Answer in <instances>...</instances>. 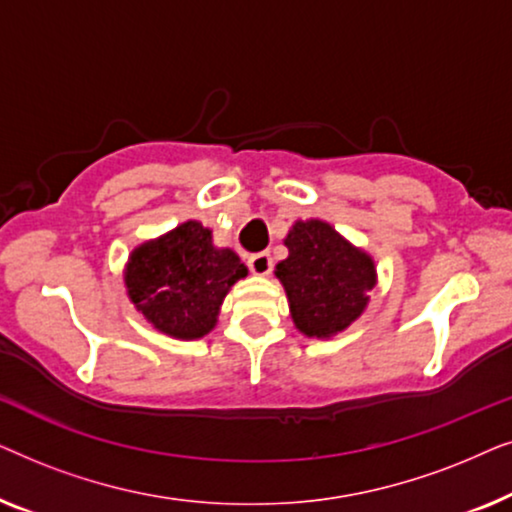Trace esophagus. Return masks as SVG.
<instances>
[{
    "label": "esophagus",
    "instance_id": "esophagus-1",
    "mask_svg": "<svg viewBox=\"0 0 512 512\" xmlns=\"http://www.w3.org/2000/svg\"><path fill=\"white\" fill-rule=\"evenodd\" d=\"M247 265H249V270L254 272V275H258V277H268L270 272H272V256L268 254V251H261V254L249 256Z\"/></svg>",
    "mask_w": 512,
    "mask_h": 512
}]
</instances>
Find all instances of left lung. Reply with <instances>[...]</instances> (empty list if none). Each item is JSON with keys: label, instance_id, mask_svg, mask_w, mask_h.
Wrapping results in <instances>:
<instances>
[{"label": "left lung", "instance_id": "1", "mask_svg": "<svg viewBox=\"0 0 512 512\" xmlns=\"http://www.w3.org/2000/svg\"><path fill=\"white\" fill-rule=\"evenodd\" d=\"M289 256L275 275L289 298L291 319L307 338H333L366 310L377 282L375 261L331 223L296 221L286 235Z\"/></svg>", "mask_w": 512, "mask_h": 512}]
</instances>
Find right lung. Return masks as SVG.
Returning a JSON list of instances; mask_svg holds the SVG:
<instances>
[{
    "label": "right lung",
    "mask_w": 512,
    "mask_h": 512,
    "mask_svg": "<svg viewBox=\"0 0 512 512\" xmlns=\"http://www.w3.org/2000/svg\"><path fill=\"white\" fill-rule=\"evenodd\" d=\"M247 272L233 249L214 247L212 230L200 221H186L132 251L125 289L160 333L198 340L216 326L223 298Z\"/></svg>",
    "instance_id": "right-lung-1"
}]
</instances>
